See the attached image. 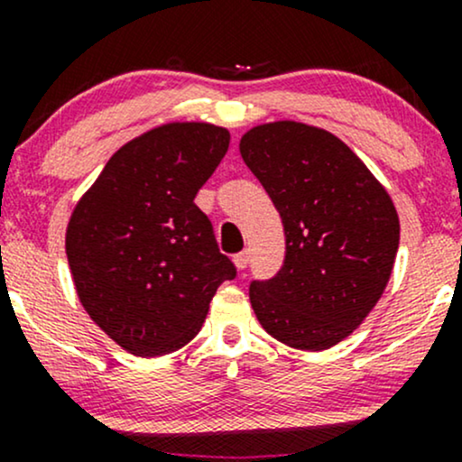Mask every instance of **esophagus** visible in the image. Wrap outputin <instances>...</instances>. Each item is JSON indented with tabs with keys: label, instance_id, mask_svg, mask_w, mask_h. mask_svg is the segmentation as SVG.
I'll return each instance as SVG.
<instances>
[{
	"label": "esophagus",
	"instance_id": "1",
	"mask_svg": "<svg viewBox=\"0 0 462 462\" xmlns=\"http://www.w3.org/2000/svg\"><path fill=\"white\" fill-rule=\"evenodd\" d=\"M247 261H249L247 252H241V254H236V256L232 258V263H235V267L238 269V272H243V269L247 267Z\"/></svg>",
	"mask_w": 462,
	"mask_h": 462
}]
</instances>
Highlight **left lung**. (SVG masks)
<instances>
[{"instance_id":"obj_1","label":"left lung","mask_w":462,"mask_h":462,"mask_svg":"<svg viewBox=\"0 0 462 462\" xmlns=\"http://www.w3.org/2000/svg\"><path fill=\"white\" fill-rule=\"evenodd\" d=\"M238 150L284 227V264L249 286L264 332L301 352L347 338L383 298L400 245L395 204L332 132L300 121L254 125Z\"/></svg>"}]
</instances>
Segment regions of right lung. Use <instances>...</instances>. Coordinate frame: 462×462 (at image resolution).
<instances>
[{"label": "right lung", "instance_id": "add662e5", "mask_svg": "<svg viewBox=\"0 0 462 462\" xmlns=\"http://www.w3.org/2000/svg\"><path fill=\"white\" fill-rule=\"evenodd\" d=\"M227 145L221 125L162 124L121 145L73 206L65 247L79 304L134 356L193 341L236 275L193 201Z\"/></svg>", "mask_w": 462, "mask_h": 462}]
</instances>
